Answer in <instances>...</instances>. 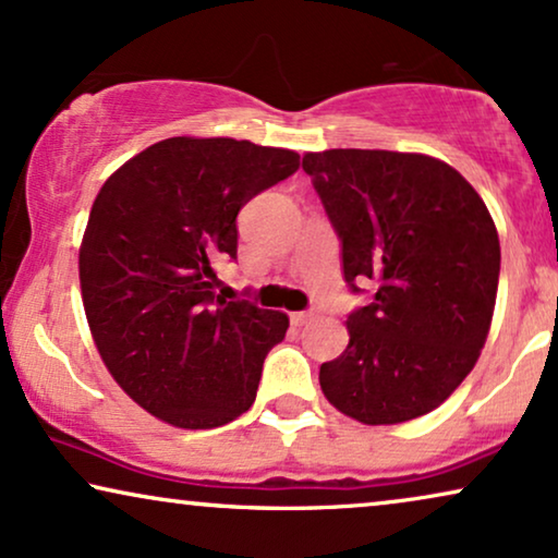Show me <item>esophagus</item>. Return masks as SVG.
Listing matches in <instances>:
<instances>
[{
    "label": "esophagus",
    "mask_w": 558,
    "mask_h": 558,
    "mask_svg": "<svg viewBox=\"0 0 558 558\" xmlns=\"http://www.w3.org/2000/svg\"><path fill=\"white\" fill-rule=\"evenodd\" d=\"M289 319H292V325H304L307 319H312V312H292Z\"/></svg>",
    "instance_id": "obj_1"
}]
</instances>
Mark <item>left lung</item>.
Returning <instances> with one entry per match:
<instances>
[{"label": "left lung", "instance_id": "left-lung-1", "mask_svg": "<svg viewBox=\"0 0 558 558\" xmlns=\"http://www.w3.org/2000/svg\"><path fill=\"white\" fill-rule=\"evenodd\" d=\"M302 170L340 239L350 292L376 289L348 315L342 355L319 365L323 393L371 426L429 414L490 330L500 241L483 197L454 167L409 151H307Z\"/></svg>", "mask_w": 558, "mask_h": 558}]
</instances>
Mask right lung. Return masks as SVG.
I'll return each instance as SVG.
<instances>
[{
    "label": "right lung",
    "mask_w": 558,
    "mask_h": 558,
    "mask_svg": "<svg viewBox=\"0 0 558 558\" xmlns=\"http://www.w3.org/2000/svg\"><path fill=\"white\" fill-rule=\"evenodd\" d=\"M300 170L292 149L172 136L121 165L90 208L78 269L88 327L113 380L151 416L216 429L251 409L284 312L216 294L235 216Z\"/></svg>",
    "instance_id": "1"
}]
</instances>
